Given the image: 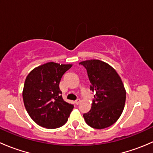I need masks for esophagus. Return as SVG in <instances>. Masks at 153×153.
<instances>
[{
    "label": "esophagus",
    "instance_id": "obj_1",
    "mask_svg": "<svg viewBox=\"0 0 153 153\" xmlns=\"http://www.w3.org/2000/svg\"><path fill=\"white\" fill-rule=\"evenodd\" d=\"M80 103H81V100H80V99H77L76 101H75V104H76V105H78V104H79Z\"/></svg>",
    "mask_w": 153,
    "mask_h": 153
}]
</instances>
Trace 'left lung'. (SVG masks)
Returning a JSON list of instances; mask_svg holds the SVG:
<instances>
[{
	"instance_id": "8db88e82",
	"label": "left lung",
	"mask_w": 153,
	"mask_h": 153,
	"mask_svg": "<svg viewBox=\"0 0 153 153\" xmlns=\"http://www.w3.org/2000/svg\"><path fill=\"white\" fill-rule=\"evenodd\" d=\"M95 93L91 109L83 115L86 123L95 129L115 124L124 110L126 91L121 78L109 64L99 60L82 61Z\"/></svg>"
}]
</instances>
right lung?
<instances>
[{
    "instance_id": "add662e5",
    "label": "right lung",
    "mask_w": 153,
    "mask_h": 153,
    "mask_svg": "<svg viewBox=\"0 0 153 153\" xmlns=\"http://www.w3.org/2000/svg\"><path fill=\"white\" fill-rule=\"evenodd\" d=\"M71 64L49 62L34 69L27 75L23 99L32 120L42 127L55 129L67 123L73 104L64 101L59 84Z\"/></svg>"
}]
</instances>
